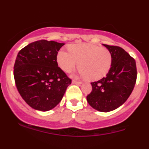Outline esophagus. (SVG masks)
<instances>
[{
  "label": "esophagus",
  "mask_w": 149,
  "mask_h": 149,
  "mask_svg": "<svg viewBox=\"0 0 149 149\" xmlns=\"http://www.w3.org/2000/svg\"><path fill=\"white\" fill-rule=\"evenodd\" d=\"M72 84H78V85H81V84H82L83 83L81 82V81H75V80H73V81H72Z\"/></svg>",
  "instance_id": "esophagus-1"
}]
</instances>
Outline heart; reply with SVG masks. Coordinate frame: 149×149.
Wrapping results in <instances>:
<instances>
[{
    "mask_svg": "<svg viewBox=\"0 0 149 149\" xmlns=\"http://www.w3.org/2000/svg\"><path fill=\"white\" fill-rule=\"evenodd\" d=\"M68 49H60L56 54L57 64L65 72H70L80 62L81 75L90 81H98L111 68L112 55L107 48L93 44H74Z\"/></svg>",
    "mask_w": 149,
    "mask_h": 149,
    "instance_id": "b5f03b06",
    "label": "heart"
}]
</instances>
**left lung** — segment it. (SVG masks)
<instances>
[{
	"instance_id": "1",
	"label": "left lung",
	"mask_w": 149,
	"mask_h": 149,
	"mask_svg": "<svg viewBox=\"0 0 149 149\" xmlns=\"http://www.w3.org/2000/svg\"><path fill=\"white\" fill-rule=\"evenodd\" d=\"M112 55V65L106 77L91 83L93 90L86 97L95 110L107 113L123 104L134 89L136 80V62L118 46L103 45Z\"/></svg>"
}]
</instances>
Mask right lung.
I'll return each mask as SVG.
<instances>
[{
    "label": "right lung",
    "instance_id": "1",
    "mask_svg": "<svg viewBox=\"0 0 149 149\" xmlns=\"http://www.w3.org/2000/svg\"><path fill=\"white\" fill-rule=\"evenodd\" d=\"M64 45L39 40L27 45L17 55L15 85L22 98L34 110L45 112L55 107L72 83L56 62V54Z\"/></svg>",
    "mask_w": 149,
    "mask_h": 149
}]
</instances>
